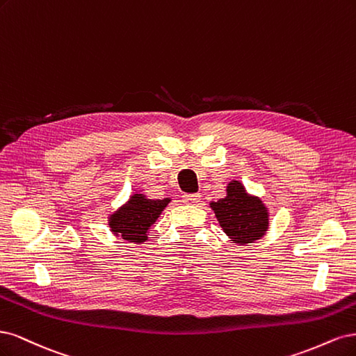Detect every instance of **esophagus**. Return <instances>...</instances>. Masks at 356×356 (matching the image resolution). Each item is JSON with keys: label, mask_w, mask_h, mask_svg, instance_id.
<instances>
[{"label": "esophagus", "mask_w": 356, "mask_h": 356, "mask_svg": "<svg viewBox=\"0 0 356 356\" xmlns=\"http://www.w3.org/2000/svg\"><path fill=\"white\" fill-rule=\"evenodd\" d=\"M201 200V195L200 193H185L181 197V201L185 204H197Z\"/></svg>", "instance_id": "esophagus-1"}]
</instances>
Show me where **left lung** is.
<instances>
[{"instance_id": "8db88e82", "label": "left lung", "mask_w": 356, "mask_h": 356, "mask_svg": "<svg viewBox=\"0 0 356 356\" xmlns=\"http://www.w3.org/2000/svg\"><path fill=\"white\" fill-rule=\"evenodd\" d=\"M223 232L238 245L251 244L266 235L269 229V210L263 201L247 192L239 180H231L226 186V197L211 201Z\"/></svg>"}]
</instances>
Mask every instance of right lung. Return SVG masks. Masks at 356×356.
I'll return each mask as SVG.
<instances>
[{
  "instance_id": "obj_1",
  "label": "right lung",
  "mask_w": 356,
  "mask_h": 356,
  "mask_svg": "<svg viewBox=\"0 0 356 356\" xmlns=\"http://www.w3.org/2000/svg\"><path fill=\"white\" fill-rule=\"evenodd\" d=\"M168 202H171V198L151 200L143 192H134L127 202L108 217L111 232L129 243L143 244L147 241L152 225Z\"/></svg>"
}]
</instances>
